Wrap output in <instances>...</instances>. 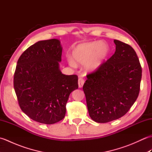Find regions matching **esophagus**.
I'll list each match as a JSON object with an SVG mask.
<instances>
[{
	"label": "esophagus",
	"instance_id": "34e87169",
	"mask_svg": "<svg viewBox=\"0 0 152 152\" xmlns=\"http://www.w3.org/2000/svg\"><path fill=\"white\" fill-rule=\"evenodd\" d=\"M85 80L83 78H79L78 79V86L79 88H82L83 84H84Z\"/></svg>",
	"mask_w": 152,
	"mask_h": 152
}]
</instances>
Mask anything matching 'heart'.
Segmentation results:
<instances>
[{
    "mask_svg": "<svg viewBox=\"0 0 152 152\" xmlns=\"http://www.w3.org/2000/svg\"><path fill=\"white\" fill-rule=\"evenodd\" d=\"M110 52V48L107 44L101 42L82 44L74 48L72 51L74 61L68 58L71 66L76 64H84L86 69L93 72L99 69L104 63Z\"/></svg>",
    "mask_w": 152,
    "mask_h": 152,
    "instance_id": "b5f03b06",
    "label": "heart"
}]
</instances>
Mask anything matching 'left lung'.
<instances>
[{
    "label": "left lung",
    "mask_w": 152,
    "mask_h": 152,
    "mask_svg": "<svg viewBox=\"0 0 152 152\" xmlns=\"http://www.w3.org/2000/svg\"><path fill=\"white\" fill-rule=\"evenodd\" d=\"M114 54L99 69L87 75L83 86L89 116L107 123L124 116L138 97L142 67L134 49L114 40Z\"/></svg>",
    "instance_id": "1"
}]
</instances>
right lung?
Returning <instances> with one entry per match:
<instances>
[{
	"label": "right lung",
	"mask_w": 152,
	"mask_h": 152,
	"mask_svg": "<svg viewBox=\"0 0 152 152\" xmlns=\"http://www.w3.org/2000/svg\"><path fill=\"white\" fill-rule=\"evenodd\" d=\"M61 55L59 40H42L28 48L18 61L14 87L19 105L41 124L62 120L70 93L78 88V76L61 72Z\"/></svg>",
	"instance_id": "right-lung-1"
}]
</instances>
